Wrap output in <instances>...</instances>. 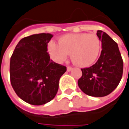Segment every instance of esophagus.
<instances>
[{"label":"esophagus","instance_id":"esophagus-1","mask_svg":"<svg viewBox=\"0 0 129 129\" xmlns=\"http://www.w3.org/2000/svg\"><path fill=\"white\" fill-rule=\"evenodd\" d=\"M72 69H73V68H72V66H68V67H67V71H68V72H70V71L72 70Z\"/></svg>","mask_w":129,"mask_h":129}]
</instances>
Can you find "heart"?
<instances>
[{"label": "heart", "mask_w": 129, "mask_h": 129, "mask_svg": "<svg viewBox=\"0 0 129 129\" xmlns=\"http://www.w3.org/2000/svg\"><path fill=\"white\" fill-rule=\"evenodd\" d=\"M100 50L101 41L95 34H69L61 37L59 43L51 41L48 45V52L55 62H63L72 53L74 63L83 67L94 63Z\"/></svg>", "instance_id": "heart-1"}]
</instances>
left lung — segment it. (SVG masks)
<instances>
[{"instance_id":"1","label":"left lung","mask_w":129,"mask_h":129,"mask_svg":"<svg viewBox=\"0 0 129 129\" xmlns=\"http://www.w3.org/2000/svg\"><path fill=\"white\" fill-rule=\"evenodd\" d=\"M102 42V51L95 64L81 69L82 76L78 86L85 94L92 97H104L111 93L123 76V61L117 43L104 31H97Z\"/></svg>"}]
</instances>
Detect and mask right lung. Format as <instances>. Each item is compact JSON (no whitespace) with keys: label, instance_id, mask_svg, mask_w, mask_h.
Instances as JSON below:
<instances>
[{"label":"right lung","instance_id":"obj_1","mask_svg":"<svg viewBox=\"0 0 129 129\" xmlns=\"http://www.w3.org/2000/svg\"><path fill=\"white\" fill-rule=\"evenodd\" d=\"M53 37L41 33L19 41L10 59V81L18 97L31 105H43L55 97L66 67L50 60L48 43Z\"/></svg>","mask_w":129,"mask_h":129}]
</instances>
